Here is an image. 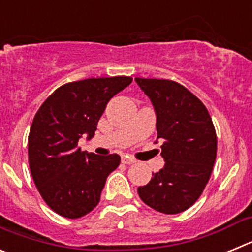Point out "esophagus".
Listing matches in <instances>:
<instances>
[{"label":"esophagus","mask_w":252,"mask_h":252,"mask_svg":"<svg viewBox=\"0 0 252 252\" xmlns=\"http://www.w3.org/2000/svg\"><path fill=\"white\" fill-rule=\"evenodd\" d=\"M121 161L124 162V164H126V165H130V164H133V162H136V160H133L132 158L126 157V155H124V157L121 158Z\"/></svg>","instance_id":"1"}]
</instances>
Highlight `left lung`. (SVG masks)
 <instances>
[{
	"label": "left lung",
	"instance_id": "left-lung-1",
	"mask_svg": "<svg viewBox=\"0 0 252 252\" xmlns=\"http://www.w3.org/2000/svg\"><path fill=\"white\" fill-rule=\"evenodd\" d=\"M150 98L162 141L165 165L146 186L139 187L141 201L166 215L194 204L208 183L217 154V136L208 111L186 87L166 79L135 78Z\"/></svg>",
	"mask_w": 252,
	"mask_h": 252
}]
</instances>
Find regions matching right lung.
<instances>
[{
  "mask_svg": "<svg viewBox=\"0 0 252 252\" xmlns=\"http://www.w3.org/2000/svg\"><path fill=\"white\" fill-rule=\"evenodd\" d=\"M131 82V77H110L66 83L35 115L28 140L31 175L58 215L79 218L98 204L107 177L121 158L81 151L78 141L94 136L107 103Z\"/></svg>",
  "mask_w": 252,
  "mask_h": 252,
  "instance_id": "obj_1",
  "label": "right lung"
}]
</instances>
